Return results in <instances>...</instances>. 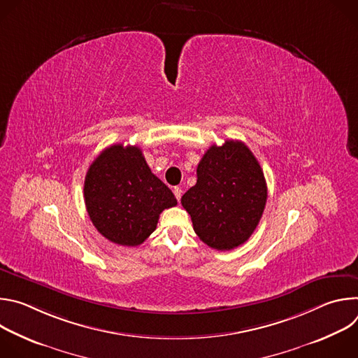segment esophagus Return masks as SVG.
Instances as JSON below:
<instances>
[{"mask_svg":"<svg viewBox=\"0 0 358 358\" xmlns=\"http://www.w3.org/2000/svg\"><path fill=\"white\" fill-rule=\"evenodd\" d=\"M173 192H174V195H176L177 201H180V199H181V195H182V189H181L180 187H176V188L173 189Z\"/></svg>","mask_w":358,"mask_h":358,"instance_id":"obj_1","label":"esophagus"}]
</instances>
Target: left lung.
Listing matches in <instances>:
<instances>
[{"mask_svg":"<svg viewBox=\"0 0 358 358\" xmlns=\"http://www.w3.org/2000/svg\"><path fill=\"white\" fill-rule=\"evenodd\" d=\"M268 198L264 171L253 152L238 140L211 145L196 167V184L181 198L199 239L231 250L257 229Z\"/></svg>","mask_w":358,"mask_h":358,"instance_id":"1","label":"left lung"}]
</instances>
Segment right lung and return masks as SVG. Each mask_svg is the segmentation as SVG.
Instances as JSON below:
<instances>
[{"instance_id":"1","label":"right lung","mask_w":358,"mask_h":358,"mask_svg":"<svg viewBox=\"0 0 358 358\" xmlns=\"http://www.w3.org/2000/svg\"><path fill=\"white\" fill-rule=\"evenodd\" d=\"M83 194L94 228L122 246L143 243L157 228L160 214L177 206L136 145L113 144L101 151L86 173Z\"/></svg>"}]
</instances>
